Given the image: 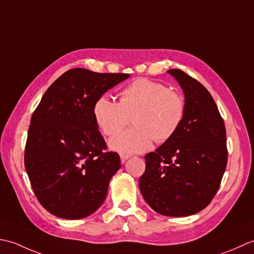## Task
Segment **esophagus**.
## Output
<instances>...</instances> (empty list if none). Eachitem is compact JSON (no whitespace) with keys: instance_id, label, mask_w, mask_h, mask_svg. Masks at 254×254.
I'll return each instance as SVG.
<instances>
[{"instance_id":"1","label":"esophagus","mask_w":254,"mask_h":254,"mask_svg":"<svg viewBox=\"0 0 254 254\" xmlns=\"http://www.w3.org/2000/svg\"><path fill=\"white\" fill-rule=\"evenodd\" d=\"M120 157H121V161H122V163H125L127 160L130 158V156H129V154H125V153H121L120 154Z\"/></svg>"}]
</instances>
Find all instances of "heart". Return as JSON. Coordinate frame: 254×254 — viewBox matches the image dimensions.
Masks as SVG:
<instances>
[{
    "label": "heart",
    "instance_id": "obj_1",
    "mask_svg": "<svg viewBox=\"0 0 254 254\" xmlns=\"http://www.w3.org/2000/svg\"><path fill=\"white\" fill-rule=\"evenodd\" d=\"M132 114L134 127L110 140V147L115 151L139 153L151 147L153 140L168 141L184 120L185 102L179 93L141 77L122 91L120 103L101 96L93 106L96 125L106 136L120 131Z\"/></svg>",
    "mask_w": 254,
    "mask_h": 254
}]
</instances>
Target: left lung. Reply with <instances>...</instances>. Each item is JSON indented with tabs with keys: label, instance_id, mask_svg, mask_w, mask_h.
<instances>
[{
	"label": "left lung",
	"instance_id": "8db88e82",
	"mask_svg": "<svg viewBox=\"0 0 254 254\" xmlns=\"http://www.w3.org/2000/svg\"><path fill=\"white\" fill-rule=\"evenodd\" d=\"M168 73L183 90L184 120L172 138L144 157L139 188L154 211L186 217L204 209L219 189L228 154L226 128L203 84L179 69Z\"/></svg>",
	"mask_w": 254,
	"mask_h": 254
}]
</instances>
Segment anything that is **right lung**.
Segmentation results:
<instances>
[{"label": "right lung", "instance_id": "add662e5", "mask_svg": "<svg viewBox=\"0 0 254 254\" xmlns=\"http://www.w3.org/2000/svg\"><path fill=\"white\" fill-rule=\"evenodd\" d=\"M129 77L76 68L59 76L34 112L25 148L26 172L39 203L59 218L80 219L106 198L110 181L121 169L93 116L105 92Z\"/></svg>", "mask_w": 254, "mask_h": 254}]
</instances>
